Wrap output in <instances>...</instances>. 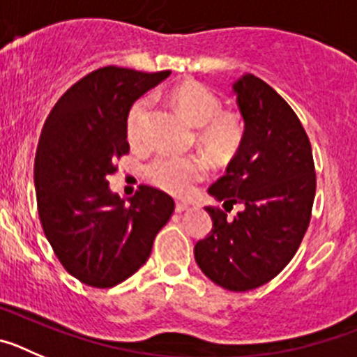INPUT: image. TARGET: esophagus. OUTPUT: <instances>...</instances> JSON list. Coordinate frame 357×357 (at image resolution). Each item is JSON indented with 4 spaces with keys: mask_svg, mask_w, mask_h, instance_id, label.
I'll list each match as a JSON object with an SVG mask.
<instances>
[{
    "mask_svg": "<svg viewBox=\"0 0 357 357\" xmlns=\"http://www.w3.org/2000/svg\"><path fill=\"white\" fill-rule=\"evenodd\" d=\"M189 209V204H185V202H176L175 204V211L176 213H184V211Z\"/></svg>",
    "mask_w": 357,
    "mask_h": 357,
    "instance_id": "34e87169",
    "label": "esophagus"
}]
</instances>
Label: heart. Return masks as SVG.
<instances>
[{
    "label": "heart",
    "mask_w": 357,
    "mask_h": 357,
    "mask_svg": "<svg viewBox=\"0 0 357 357\" xmlns=\"http://www.w3.org/2000/svg\"><path fill=\"white\" fill-rule=\"evenodd\" d=\"M175 107L197 125V143L213 162L225 166L234 160L247 135V123L239 110L222 109V100L200 82H184L172 93ZM153 116L151 96L137 98L125 119V134L132 146L146 144ZM207 164L200 157L159 155L146 166V178L175 197L191 193L206 181Z\"/></svg>",
    "instance_id": "b5f03b06"
}]
</instances>
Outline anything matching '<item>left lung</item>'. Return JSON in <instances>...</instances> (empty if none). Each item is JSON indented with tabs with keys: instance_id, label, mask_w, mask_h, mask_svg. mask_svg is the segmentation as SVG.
Segmentation results:
<instances>
[{
	"instance_id": "1",
	"label": "left lung",
	"mask_w": 357,
	"mask_h": 357,
	"mask_svg": "<svg viewBox=\"0 0 357 357\" xmlns=\"http://www.w3.org/2000/svg\"><path fill=\"white\" fill-rule=\"evenodd\" d=\"M247 135L227 175L209 188L245 209L230 220L207 207L209 234L195 245V259L213 282L230 291L266 284L293 259L311 222L317 173L311 143L291 107L254 75L234 84Z\"/></svg>"
}]
</instances>
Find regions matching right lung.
Segmentation results:
<instances>
[{"label": "right lung", "mask_w": 357, "mask_h": 357, "mask_svg": "<svg viewBox=\"0 0 357 357\" xmlns=\"http://www.w3.org/2000/svg\"><path fill=\"white\" fill-rule=\"evenodd\" d=\"M166 77L105 66L73 84L44 121L33 164L40 225L66 272L91 288L134 275L175 209L169 195L150 185L127 206L107 182L114 160L130 151L128 109Z\"/></svg>", "instance_id": "obj_1"}]
</instances>
